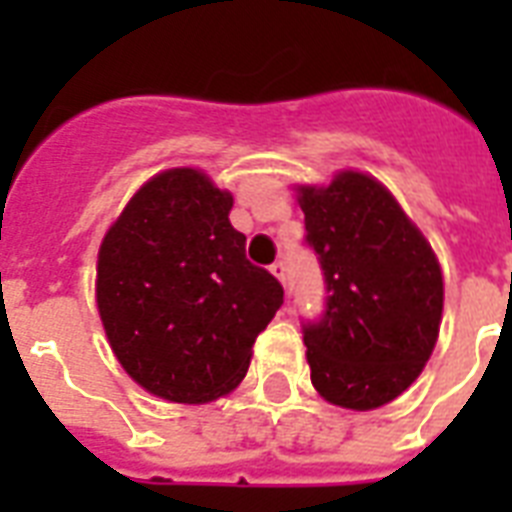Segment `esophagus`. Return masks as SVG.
I'll list each match as a JSON object with an SVG mask.
<instances>
[{
	"label": "esophagus",
	"instance_id": "1",
	"mask_svg": "<svg viewBox=\"0 0 512 512\" xmlns=\"http://www.w3.org/2000/svg\"><path fill=\"white\" fill-rule=\"evenodd\" d=\"M271 273L281 281V284H284V287H287V265L281 263V260H276V263L271 265Z\"/></svg>",
	"mask_w": 512,
	"mask_h": 512
}]
</instances>
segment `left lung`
Wrapping results in <instances>:
<instances>
[{"label":"left lung","mask_w":512,"mask_h":512,"mask_svg":"<svg viewBox=\"0 0 512 512\" xmlns=\"http://www.w3.org/2000/svg\"><path fill=\"white\" fill-rule=\"evenodd\" d=\"M305 244L327 303L303 324L311 382L329 404L369 412L401 396L436 348L444 276L420 228L374 177L345 170L300 185Z\"/></svg>","instance_id":"8db88e82"}]
</instances>
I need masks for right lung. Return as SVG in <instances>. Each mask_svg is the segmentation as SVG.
Here are the masks:
<instances>
[{
    "mask_svg": "<svg viewBox=\"0 0 512 512\" xmlns=\"http://www.w3.org/2000/svg\"><path fill=\"white\" fill-rule=\"evenodd\" d=\"M231 207L204 172L177 167L151 177L100 244L95 295L111 350L140 388L175 404L236 388L284 303L276 276L247 260Z\"/></svg>",
    "mask_w": 512,
    "mask_h": 512,
    "instance_id": "obj_1",
    "label": "right lung"
}]
</instances>
